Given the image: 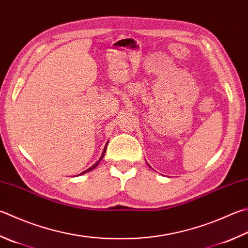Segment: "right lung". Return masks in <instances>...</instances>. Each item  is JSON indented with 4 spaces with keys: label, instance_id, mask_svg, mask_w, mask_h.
Here are the masks:
<instances>
[{
    "label": "right lung",
    "instance_id": "right-lung-1",
    "mask_svg": "<svg viewBox=\"0 0 248 248\" xmlns=\"http://www.w3.org/2000/svg\"><path fill=\"white\" fill-rule=\"evenodd\" d=\"M106 147H107V143H106V145H105V147H104V151H103V154H102V156H101V158L98 159L95 164H94L93 166H91V167L90 168H88L87 170H84V171H82V172L81 173H79V174H77V175H81V174H84V173H87V172H90V171H92L94 168L95 167H97V165L100 164V161L103 159V157H104V155H105V152H106Z\"/></svg>",
    "mask_w": 248,
    "mask_h": 248
}]
</instances>
